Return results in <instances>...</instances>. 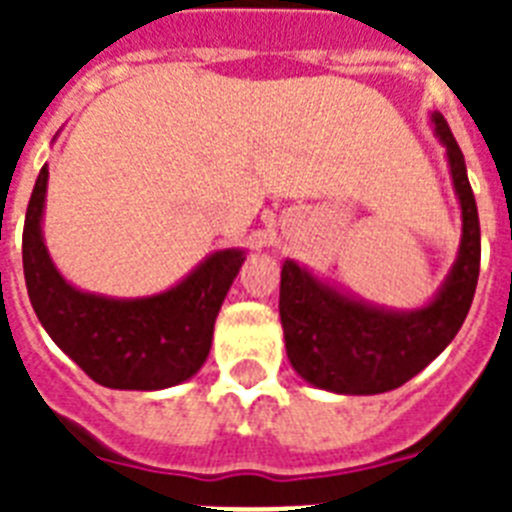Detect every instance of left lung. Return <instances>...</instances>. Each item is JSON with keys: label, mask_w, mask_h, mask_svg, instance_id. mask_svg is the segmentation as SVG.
I'll list each match as a JSON object with an SVG mask.
<instances>
[{"label": "left lung", "mask_w": 512, "mask_h": 512, "mask_svg": "<svg viewBox=\"0 0 512 512\" xmlns=\"http://www.w3.org/2000/svg\"><path fill=\"white\" fill-rule=\"evenodd\" d=\"M430 124L441 146L462 209L460 252L430 303L393 311L366 303L319 279L305 265H281L279 316L289 364L305 382L342 396H374L420 374L460 332L476 295L481 225L465 156L438 111Z\"/></svg>", "instance_id": "obj_1"}]
</instances>
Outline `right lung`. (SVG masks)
<instances>
[{
    "mask_svg": "<svg viewBox=\"0 0 512 512\" xmlns=\"http://www.w3.org/2000/svg\"><path fill=\"white\" fill-rule=\"evenodd\" d=\"M47 164L36 177L23 225V276L36 319L98 385L164 390L191 380L207 361L212 332L244 249H217L175 287L148 297L82 292L60 276L44 244Z\"/></svg>",
    "mask_w": 512,
    "mask_h": 512,
    "instance_id": "obj_1",
    "label": "right lung"
}]
</instances>
